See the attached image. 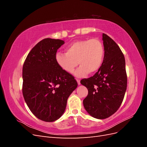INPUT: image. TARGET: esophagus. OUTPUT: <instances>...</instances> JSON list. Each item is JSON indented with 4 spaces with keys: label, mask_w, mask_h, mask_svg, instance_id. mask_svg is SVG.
<instances>
[{
    "label": "esophagus",
    "mask_w": 147,
    "mask_h": 147,
    "mask_svg": "<svg viewBox=\"0 0 147 147\" xmlns=\"http://www.w3.org/2000/svg\"><path fill=\"white\" fill-rule=\"evenodd\" d=\"M77 83H78V85H80V80L77 79Z\"/></svg>",
    "instance_id": "1"
}]
</instances>
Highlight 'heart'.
<instances>
[{"label": "heart", "mask_w": 147, "mask_h": 147, "mask_svg": "<svg viewBox=\"0 0 147 147\" xmlns=\"http://www.w3.org/2000/svg\"><path fill=\"white\" fill-rule=\"evenodd\" d=\"M103 43L97 39H84L70 43L65 53H57L55 60L59 67L68 74H72L78 64L80 67L74 75L82 78L94 74L100 68L104 59Z\"/></svg>", "instance_id": "heart-1"}]
</instances>
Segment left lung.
<instances>
[{"mask_svg": "<svg viewBox=\"0 0 147 147\" xmlns=\"http://www.w3.org/2000/svg\"><path fill=\"white\" fill-rule=\"evenodd\" d=\"M105 50L100 68L92 76L80 83L88 90L83 101L84 107L91 117L105 119L117 112L123 100L127 88L124 56L117 44L102 34Z\"/></svg>", "mask_w": 147, "mask_h": 147, "instance_id": "8db88e82", "label": "left lung"}]
</instances>
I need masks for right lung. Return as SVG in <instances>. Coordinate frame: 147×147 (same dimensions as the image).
<instances>
[{"label": "right lung", "mask_w": 147, "mask_h": 147, "mask_svg": "<svg viewBox=\"0 0 147 147\" xmlns=\"http://www.w3.org/2000/svg\"><path fill=\"white\" fill-rule=\"evenodd\" d=\"M59 39L42 40L29 52L23 67V94L37 118L46 122L58 119L67 101L78 86L72 75L57 64V50L64 44Z\"/></svg>", "instance_id": "add662e5"}]
</instances>
